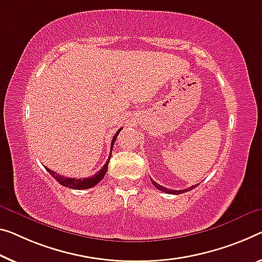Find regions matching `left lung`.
I'll return each instance as SVG.
<instances>
[{
    "instance_id": "left-lung-1",
    "label": "left lung",
    "mask_w": 262,
    "mask_h": 262,
    "mask_svg": "<svg viewBox=\"0 0 262 262\" xmlns=\"http://www.w3.org/2000/svg\"><path fill=\"white\" fill-rule=\"evenodd\" d=\"M151 182H152V184H154L157 188H158V190L163 191V192H165V193H168V194H182V193H185V192L191 191V190H193V188H194V187L198 186V184H196V185H193V186L188 187V188H185V190L177 191V190H170V188H166V187H164V186H160L159 184H157V183L155 182V180H152V179H151Z\"/></svg>"
}]
</instances>
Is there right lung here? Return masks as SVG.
<instances>
[{
  "instance_id": "1",
  "label": "right lung",
  "mask_w": 262,
  "mask_h": 262,
  "mask_svg": "<svg viewBox=\"0 0 262 262\" xmlns=\"http://www.w3.org/2000/svg\"><path fill=\"white\" fill-rule=\"evenodd\" d=\"M123 130L122 128H119V130L116 132V135L114 136V138H112L111 140V152H112V147H114V144L116 142V138H117V136L119 135V132ZM110 158H111V155L108 156V159L107 162L104 164V166L100 168V170L95 173L94 176L89 177V178H67V177H63L61 174H57L55 171L50 170V168L46 167V170L50 173V174L54 177V178L57 180V182L63 185V186L66 187H69V188H74V190H86V188H91L94 187L95 185H97L100 180H102L104 178V176H105V173L107 171V165H108V162H110Z\"/></svg>"
}]
</instances>
